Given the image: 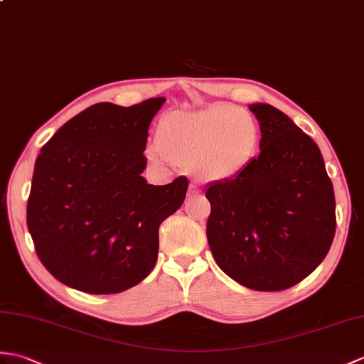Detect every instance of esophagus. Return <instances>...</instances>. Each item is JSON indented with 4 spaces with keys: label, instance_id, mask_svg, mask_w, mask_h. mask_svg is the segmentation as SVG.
<instances>
[{
    "label": "esophagus",
    "instance_id": "esophagus-1",
    "mask_svg": "<svg viewBox=\"0 0 364 364\" xmlns=\"http://www.w3.org/2000/svg\"><path fill=\"white\" fill-rule=\"evenodd\" d=\"M200 191L196 188V186H191V188H189V191H188V197L189 198H193V197H198L200 196Z\"/></svg>",
    "mask_w": 364,
    "mask_h": 364
}]
</instances>
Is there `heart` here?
Returning a JSON list of instances; mask_svg holds the SVG:
<instances>
[{
    "label": "heart",
    "instance_id": "b5f03b06",
    "mask_svg": "<svg viewBox=\"0 0 364 364\" xmlns=\"http://www.w3.org/2000/svg\"><path fill=\"white\" fill-rule=\"evenodd\" d=\"M260 142L259 124L251 113L228 104L164 116L156 146L147 147L150 163L189 166L203 183L230 181L247 171Z\"/></svg>",
    "mask_w": 364,
    "mask_h": 364
}]
</instances>
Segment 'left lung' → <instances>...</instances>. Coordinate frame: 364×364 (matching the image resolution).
I'll return each mask as SVG.
<instances>
[{
    "instance_id": "8db88e82",
    "label": "left lung",
    "mask_w": 364,
    "mask_h": 364,
    "mask_svg": "<svg viewBox=\"0 0 364 364\" xmlns=\"http://www.w3.org/2000/svg\"><path fill=\"white\" fill-rule=\"evenodd\" d=\"M260 154L230 181L206 186V235L235 282L279 291L301 282L331 248L335 193L316 142L269 104H251Z\"/></svg>"
}]
</instances>
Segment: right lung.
Wrapping results in <instances>:
<instances>
[{
    "label": "right lung",
    "instance_id": "add662e5",
    "mask_svg": "<svg viewBox=\"0 0 364 364\" xmlns=\"http://www.w3.org/2000/svg\"><path fill=\"white\" fill-rule=\"evenodd\" d=\"M166 102H99L63 124L40 150L26 222L41 264L57 281L91 294L129 290L158 259V230L189 181L142 176L149 125Z\"/></svg>",
    "mask_w": 364,
    "mask_h": 364
}]
</instances>
